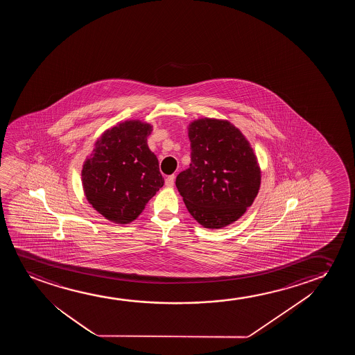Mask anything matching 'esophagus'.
Listing matches in <instances>:
<instances>
[{
    "label": "esophagus",
    "mask_w": 355,
    "mask_h": 355,
    "mask_svg": "<svg viewBox=\"0 0 355 355\" xmlns=\"http://www.w3.org/2000/svg\"><path fill=\"white\" fill-rule=\"evenodd\" d=\"M173 184H175V175H168V177H167L165 180L166 187L171 188V187H173Z\"/></svg>",
    "instance_id": "esophagus-1"
}]
</instances>
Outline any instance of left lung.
Returning <instances> with one entry per match:
<instances>
[{"label": "left lung", "mask_w": 355, "mask_h": 355, "mask_svg": "<svg viewBox=\"0 0 355 355\" xmlns=\"http://www.w3.org/2000/svg\"><path fill=\"white\" fill-rule=\"evenodd\" d=\"M191 164L175 178L189 214L202 227L220 229L253 204L261 168L248 139L227 120L199 119L188 127Z\"/></svg>", "instance_id": "left-lung-1"}]
</instances>
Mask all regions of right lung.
<instances>
[{"instance_id": "right-lung-1", "label": "right lung", "mask_w": 355, "mask_h": 355, "mask_svg": "<svg viewBox=\"0 0 355 355\" xmlns=\"http://www.w3.org/2000/svg\"><path fill=\"white\" fill-rule=\"evenodd\" d=\"M153 126L121 122L99 137L83 166V187L93 209L114 223H131L164 185L146 138Z\"/></svg>"}]
</instances>
